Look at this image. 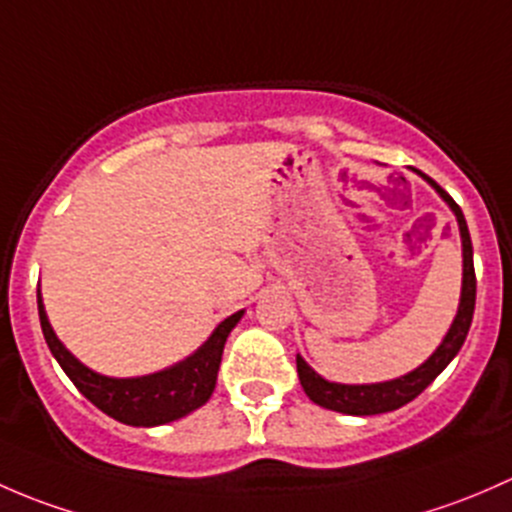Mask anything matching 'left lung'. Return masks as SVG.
<instances>
[{
    "label": "left lung",
    "instance_id": "8db88e82",
    "mask_svg": "<svg viewBox=\"0 0 512 512\" xmlns=\"http://www.w3.org/2000/svg\"><path fill=\"white\" fill-rule=\"evenodd\" d=\"M416 175H421L436 192L441 194L446 204L451 207V212L456 214L458 231H461V244H463V283H461V303H458V313L453 318L449 333H446L444 342L436 347L434 355L412 370L404 377L389 379V382H377V384H340V382H328V379L320 377L303 357H295V365H298V377L303 384L305 394L313 399L315 404L325 409H333L340 414H352V416H372V414H384L394 412V409L404 407L412 399L419 397L441 372L446 370V365L458 355L463 340H466L468 328H471L473 320V308H476V271H473V246H471V234H468L466 219H463L461 207L434 182L431 177H426L424 172L416 170Z\"/></svg>",
    "mask_w": 512,
    "mask_h": 512
}]
</instances>
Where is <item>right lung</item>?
<instances>
[{
	"mask_svg": "<svg viewBox=\"0 0 512 512\" xmlns=\"http://www.w3.org/2000/svg\"><path fill=\"white\" fill-rule=\"evenodd\" d=\"M36 300H39V320L46 345H49L51 355L56 357L61 370L68 374V379L76 384L78 392L88 402H93L100 412L128 426L170 424V421L182 419V416L207 404L214 387H217V372L226 337H229L234 325L244 315V310L229 315L224 323L217 325V330L209 335V340L194 355H189L187 360L177 362V365L167 367L162 372L145 374V377L118 379L88 370L83 362H78L63 347V342L56 337L54 328H51L41 293H36Z\"/></svg>",
	"mask_w": 512,
	"mask_h": 512,
	"instance_id": "1",
	"label": "right lung"
}]
</instances>
